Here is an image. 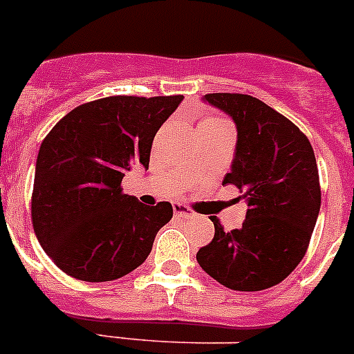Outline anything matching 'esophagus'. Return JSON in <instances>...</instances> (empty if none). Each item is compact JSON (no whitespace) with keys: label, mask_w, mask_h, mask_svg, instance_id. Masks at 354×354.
<instances>
[{"label":"esophagus","mask_w":354,"mask_h":354,"mask_svg":"<svg viewBox=\"0 0 354 354\" xmlns=\"http://www.w3.org/2000/svg\"><path fill=\"white\" fill-rule=\"evenodd\" d=\"M174 212H175V216L184 218V220H187V218H193V216H195V212H193L192 209L187 207V205H183V204H174Z\"/></svg>","instance_id":"1"}]
</instances>
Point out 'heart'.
I'll return each mask as SVG.
<instances>
[{
	"label": "heart",
	"instance_id": "1",
	"mask_svg": "<svg viewBox=\"0 0 354 354\" xmlns=\"http://www.w3.org/2000/svg\"><path fill=\"white\" fill-rule=\"evenodd\" d=\"M204 122H223V120H220V118H207V120Z\"/></svg>",
	"mask_w": 354,
	"mask_h": 354
}]
</instances>
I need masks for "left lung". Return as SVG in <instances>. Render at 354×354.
Here are the masks:
<instances>
[{
  "instance_id": "1",
  "label": "left lung",
  "mask_w": 354,
  "mask_h": 354,
  "mask_svg": "<svg viewBox=\"0 0 354 354\" xmlns=\"http://www.w3.org/2000/svg\"><path fill=\"white\" fill-rule=\"evenodd\" d=\"M202 99L236 124V154L223 184L239 187L248 211L243 227L230 232L212 218L214 237L196 261L228 289H268L292 273L314 232L321 209L314 149L289 118L255 97L207 93Z\"/></svg>"
}]
</instances>
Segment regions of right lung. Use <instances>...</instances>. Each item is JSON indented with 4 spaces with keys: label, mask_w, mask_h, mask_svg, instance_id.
Segmentation results:
<instances>
[{
    "label": "right lung",
    "mask_w": 354,
    "mask_h": 354,
    "mask_svg": "<svg viewBox=\"0 0 354 354\" xmlns=\"http://www.w3.org/2000/svg\"><path fill=\"white\" fill-rule=\"evenodd\" d=\"M183 99H97L68 111L44 138L31 221L44 252L68 277L109 282L149 257L174 209L170 202L143 205L120 184L134 162L149 168L156 133Z\"/></svg>",
    "instance_id": "1"
}]
</instances>
